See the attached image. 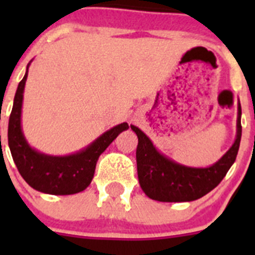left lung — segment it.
<instances>
[{
    "label": "left lung",
    "mask_w": 255,
    "mask_h": 255,
    "mask_svg": "<svg viewBox=\"0 0 255 255\" xmlns=\"http://www.w3.org/2000/svg\"><path fill=\"white\" fill-rule=\"evenodd\" d=\"M131 130L138 136L136 167L139 184L145 195L158 202H191L213 190L235 162L242 140V106L238 102L235 141L208 167H189L177 163L159 152L139 128L131 125Z\"/></svg>",
    "instance_id": "1"
}]
</instances>
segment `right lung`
Here are the masks:
<instances>
[{"label":"right lung","instance_id":"right-lung-1","mask_svg":"<svg viewBox=\"0 0 255 255\" xmlns=\"http://www.w3.org/2000/svg\"><path fill=\"white\" fill-rule=\"evenodd\" d=\"M31 62V61H30ZM17 85L12 111L8 120V147L22 179L40 193L52 195H70L85 190L92 182L96 164L106 148L120 132L129 129L126 123L103 132L84 149L67 155H51L38 152L26 141L21 129V108L28 69Z\"/></svg>","mask_w":255,"mask_h":255}]
</instances>
